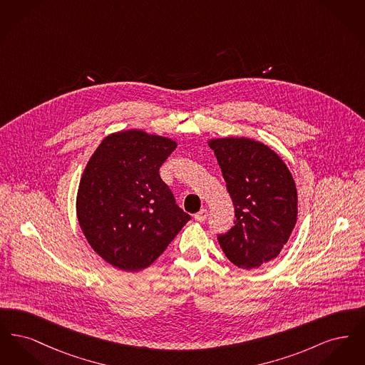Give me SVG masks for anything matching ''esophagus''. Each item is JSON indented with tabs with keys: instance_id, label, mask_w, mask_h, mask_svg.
Returning <instances> with one entry per match:
<instances>
[{
	"instance_id": "esophagus-1",
	"label": "esophagus",
	"mask_w": 365,
	"mask_h": 365,
	"mask_svg": "<svg viewBox=\"0 0 365 365\" xmlns=\"http://www.w3.org/2000/svg\"><path fill=\"white\" fill-rule=\"evenodd\" d=\"M207 217H208V210H207V209H201L198 213L194 215V219H195L197 222H201V223L205 222Z\"/></svg>"
}]
</instances>
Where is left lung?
Wrapping results in <instances>:
<instances>
[{
    "instance_id": "obj_1",
    "label": "left lung",
    "mask_w": 365,
    "mask_h": 365,
    "mask_svg": "<svg viewBox=\"0 0 365 365\" xmlns=\"http://www.w3.org/2000/svg\"><path fill=\"white\" fill-rule=\"evenodd\" d=\"M235 210L234 227L217 241L234 265L252 269L278 257L297 222L294 179L282 158L249 138L212 139Z\"/></svg>"
}]
</instances>
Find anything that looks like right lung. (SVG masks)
<instances>
[{
    "label": "right lung",
    "instance_id": "right-lung-1",
    "mask_svg": "<svg viewBox=\"0 0 365 365\" xmlns=\"http://www.w3.org/2000/svg\"><path fill=\"white\" fill-rule=\"evenodd\" d=\"M175 148L173 139L128 130L108 135L90 157L76 213L87 242L110 265L149 267L190 220L158 174Z\"/></svg>",
    "mask_w": 365,
    "mask_h": 365
}]
</instances>
